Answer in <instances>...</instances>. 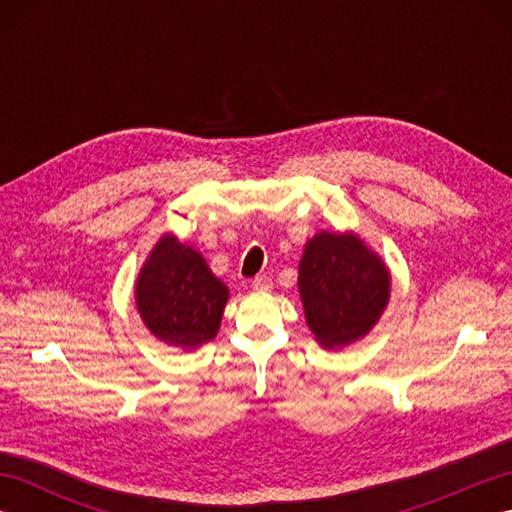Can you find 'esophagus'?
<instances>
[{"label":"esophagus","instance_id":"obj_1","mask_svg":"<svg viewBox=\"0 0 512 512\" xmlns=\"http://www.w3.org/2000/svg\"><path fill=\"white\" fill-rule=\"evenodd\" d=\"M250 286H253V290H270L273 288V279L268 275H257Z\"/></svg>","mask_w":512,"mask_h":512}]
</instances>
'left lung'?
<instances>
[{"instance_id": "8db88e82", "label": "left lung", "mask_w": 512, "mask_h": 512, "mask_svg": "<svg viewBox=\"0 0 512 512\" xmlns=\"http://www.w3.org/2000/svg\"><path fill=\"white\" fill-rule=\"evenodd\" d=\"M297 284L310 330L330 350L365 336L389 301L385 264L350 233L314 235L303 250Z\"/></svg>"}]
</instances>
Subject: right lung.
<instances>
[{
  "label": "right lung",
  "instance_id": "obj_1",
  "mask_svg": "<svg viewBox=\"0 0 512 512\" xmlns=\"http://www.w3.org/2000/svg\"><path fill=\"white\" fill-rule=\"evenodd\" d=\"M228 288L198 250L165 235L151 250L136 281V306L151 334L193 350L220 330Z\"/></svg>",
  "mask_w": 512,
  "mask_h": 512
}]
</instances>
